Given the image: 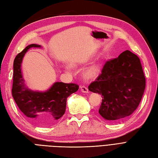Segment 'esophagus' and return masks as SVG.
<instances>
[{"mask_svg":"<svg viewBox=\"0 0 158 158\" xmlns=\"http://www.w3.org/2000/svg\"><path fill=\"white\" fill-rule=\"evenodd\" d=\"M81 92L84 93H88V89L86 86H80Z\"/></svg>","mask_w":158,"mask_h":158,"instance_id":"obj_1","label":"esophagus"}]
</instances>
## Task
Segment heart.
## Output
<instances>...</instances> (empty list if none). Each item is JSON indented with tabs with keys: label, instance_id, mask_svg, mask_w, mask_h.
Here are the masks:
<instances>
[{
	"label": "heart",
	"instance_id": "obj_1",
	"mask_svg": "<svg viewBox=\"0 0 158 158\" xmlns=\"http://www.w3.org/2000/svg\"><path fill=\"white\" fill-rule=\"evenodd\" d=\"M66 69H69L67 68ZM100 72V66L98 65H93L87 69L85 72V75L88 78H94Z\"/></svg>",
	"mask_w": 158,
	"mask_h": 158
}]
</instances>
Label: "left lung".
Segmentation results:
<instances>
[{"instance_id": "8db88e82", "label": "left lung", "mask_w": 158, "mask_h": 158, "mask_svg": "<svg viewBox=\"0 0 158 158\" xmlns=\"http://www.w3.org/2000/svg\"><path fill=\"white\" fill-rule=\"evenodd\" d=\"M146 88V78L137 55L126 50L106 61L102 73L88 89L102 95L99 114L105 120L117 122L137 109Z\"/></svg>"}]
</instances>
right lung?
Instances as JSON below:
<instances>
[{
    "label": "right lung",
    "mask_w": 158,
    "mask_h": 158,
    "mask_svg": "<svg viewBox=\"0 0 158 158\" xmlns=\"http://www.w3.org/2000/svg\"><path fill=\"white\" fill-rule=\"evenodd\" d=\"M32 47L41 46L30 44L15 59L12 94L21 112L30 120L40 126H46L64 114L68 97L77 91L79 86L76 84L57 82L45 92L33 91L27 88L21 72V63L25 53Z\"/></svg>",
    "instance_id": "add662e5"
}]
</instances>
